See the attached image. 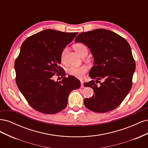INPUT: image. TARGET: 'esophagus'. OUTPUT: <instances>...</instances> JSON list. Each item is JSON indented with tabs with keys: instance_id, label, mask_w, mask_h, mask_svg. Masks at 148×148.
Wrapping results in <instances>:
<instances>
[{
	"instance_id": "esophagus-1",
	"label": "esophagus",
	"mask_w": 148,
	"mask_h": 148,
	"mask_svg": "<svg viewBox=\"0 0 148 148\" xmlns=\"http://www.w3.org/2000/svg\"><path fill=\"white\" fill-rule=\"evenodd\" d=\"M80 82H81V88H84V85H83V81H82V80H81L80 81Z\"/></svg>"
}]
</instances>
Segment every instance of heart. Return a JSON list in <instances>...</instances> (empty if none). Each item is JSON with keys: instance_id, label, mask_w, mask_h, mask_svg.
<instances>
[{"instance_id": "obj_1", "label": "heart", "mask_w": 148, "mask_h": 148, "mask_svg": "<svg viewBox=\"0 0 148 148\" xmlns=\"http://www.w3.org/2000/svg\"><path fill=\"white\" fill-rule=\"evenodd\" d=\"M73 49L77 53L83 57L86 56L88 53V48L83 43H77L73 46ZM66 52V49L65 48L62 51L60 55V59L62 62H64L65 60V54ZM88 67L86 65H82L79 66H71L68 70V73L69 75L73 76L76 78H82L84 75L87 72Z\"/></svg>"}]
</instances>
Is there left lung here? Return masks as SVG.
Wrapping results in <instances>:
<instances>
[{
  "instance_id": "1",
  "label": "left lung",
  "mask_w": 148,
  "mask_h": 148,
  "mask_svg": "<svg viewBox=\"0 0 148 148\" xmlns=\"http://www.w3.org/2000/svg\"><path fill=\"white\" fill-rule=\"evenodd\" d=\"M75 42L86 45L94 58L89 76L95 81L84 83V86L92 88L95 94L84 99L85 107L98 113L115 109L132 86L136 64L130 46L120 35L105 29L79 33ZM101 79L103 82L97 86L95 83Z\"/></svg>"
}]
</instances>
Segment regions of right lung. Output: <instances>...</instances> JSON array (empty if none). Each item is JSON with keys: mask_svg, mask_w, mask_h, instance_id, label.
I'll list each match as a JSON object with an SVG mask.
<instances>
[{"mask_svg": "<svg viewBox=\"0 0 148 148\" xmlns=\"http://www.w3.org/2000/svg\"><path fill=\"white\" fill-rule=\"evenodd\" d=\"M78 33L47 29L28 38L22 44L15 62L16 83L20 92L36 110L53 114L64 110L70 92L81 86L79 80L69 75L55 82L53 76L65 75L62 51Z\"/></svg>", "mask_w": 148, "mask_h": 148, "instance_id": "right-lung-1", "label": "right lung"}]
</instances>
